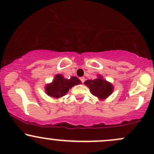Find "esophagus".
<instances>
[{"label": "esophagus", "instance_id": "obj_1", "mask_svg": "<svg viewBox=\"0 0 154 154\" xmlns=\"http://www.w3.org/2000/svg\"><path fill=\"white\" fill-rule=\"evenodd\" d=\"M80 80H81V82H82V83H84V80H85V79H84V77H82V78H80Z\"/></svg>", "mask_w": 154, "mask_h": 154}]
</instances>
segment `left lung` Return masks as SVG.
I'll return each instance as SVG.
<instances>
[{
	"label": "left lung",
	"instance_id": "1",
	"mask_svg": "<svg viewBox=\"0 0 154 154\" xmlns=\"http://www.w3.org/2000/svg\"><path fill=\"white\" fill-rule=\"evenodd\" d=\"M99 78L94 80H87L84 84L90 88L91 93L100 99L106 98L109 96L113 91V87L111 84L102 79L100 75Z\"/></svg>",
	"mask_w": 154,
	"mask_h": 154
}]
</instances>
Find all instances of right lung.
Here are the masks:
<instances>
[{
  "mask_svg": "<svg viewBox=\"0 0 154 154\" xmlns=\"http://www.w3.org/2000/svg\"><path fill=\"white\" fill-rule=\"evenodd\" d=\"M79 84H81V81L77 77L72 76L70 79H67L62 75L58 74L53 83L46 87V92L48 95L58 98L64 96L71 87Z\"/></svg>",
  "mask_w": 154,
  "mask_h": 154,
  "instance_id": "obj_1",
  "label": "right lung"
}]
</instances>
